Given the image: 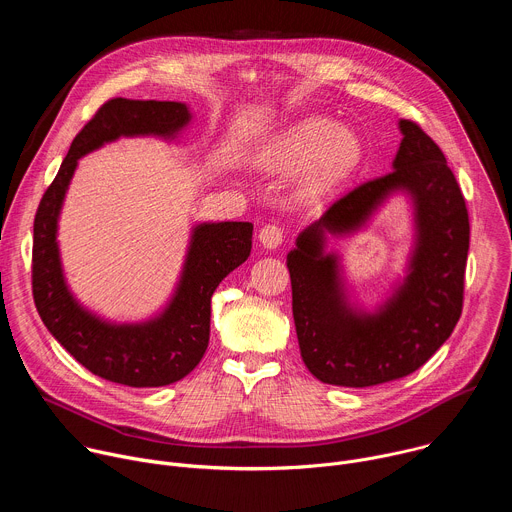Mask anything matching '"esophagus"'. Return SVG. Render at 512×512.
I'll use <instances>...</instances> for the list:
<instances>
[{
  "label": "esophagus",
  "instance_id": "34e87169",
  "mask_svg": "<svg viewBox=\"0 0 512 512\" xmlns=\"http://www.w3.org/2000/svg\"><path fill=\"white\" fill-rule=\"evenodd\" d=\"M283 229L277 227V225H265L261 231H259V241L265 249H277L281 243H283Z\"/></svg>",
  "mask_w": 512,
  "mask_h": 512
}]
</instances>
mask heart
Wrapping results in <instances>:
<instances>
[{
    "instance_id": "heart-1",
    "label": "heart",
    "mask_w": 512,
    "mask_h": 512,
    "mask_svg": "<svg viewBox=\"0 0 512 512\" xmlns=\"http://www.w3.org/2000/svg\"><path fill=\"white\" fill-rule=\"evenodd\" d=\"M257 166L273 176L291 178L302 172V190L310 198H326L342 188L362 162V141L338 121L310 115L269 137L255 156Z\"/></svg>"
}]
</instances>
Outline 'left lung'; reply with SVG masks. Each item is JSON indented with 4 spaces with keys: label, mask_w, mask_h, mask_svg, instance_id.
<instances>
[{
    "label": "left lung",
    "mask_w": 512,
    "mask_h": 512,
    "mask_svg": "<svg viewBox=\"0 0 512 512\" xmlns=\"http://www.w3.org/2000/svg\"><path fill=\"white\" fill-rule=\"evenodd\" d=\"M399 131L393 172L336 200L287 253L300 352L308 371L328 385L373 387L411 375L450 338L462 314L470 247L462 190L417 123L401 119ZM399 191L412 200L414 247L406 277L369 313L349 302L339 258L325 253V241L366 226Z\"/></svg>",
    "instance_id": "obj_1"
}]
</instances>
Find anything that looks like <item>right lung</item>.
I'll return each mask as SVG.
<instances>
[{
  "instance_id": "1",
  "label": "right lung",
  "mask_w": 512,
  "mask_h": 512,
  "mask_svg": "<svg viewBox=\"0 0 512 512\" xmlns=\"http://www.w3.org/2000/svg\"><path fill=\"white\" fill-rule=\"evenodd\" d=\"M192 121L186 103L111 99L72 139L34 218L32 291L48 332L93 375L127 387H164L184 379L206 352L210 298L251 255V223H200L192 229L184 267L166 308L145 322H109L66 285L58 218L79 160L119 137L176 139Z\"/></svg>"
}]
</instances>
